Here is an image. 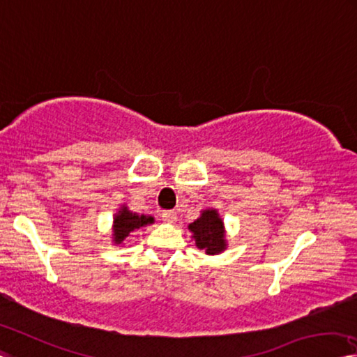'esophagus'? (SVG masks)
<instances>
[{
    "mask_svg": "<svg viewBox=\"0 0 357 357\" xmlns=\"http://www.w3.org/2000/svg\"><path fill=\"white\" fill-rule=\"evenodd\" d=\"M162 219L165 220V222H174V220H176V213L174 211H172V209H167V211H163L162 213Z\"/></svg>",
    "mask_w": 357,
    "mask_h": 357,
    "instance_id": "1",
    "label": "esophagus"
}]
</instances>
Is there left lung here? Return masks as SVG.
Segmentation results:
<instances>
[{
    "instance_id": "obj_1",
    "label": "left lung",
    "mask_w": 357,
    "mask_h": 357,
    "mask_svg": "<svg viewBox=\"0 0 357 357\" xmlns=\"http://www.w3.org/2000/svg\"><path fill=\"white\" fill-rule=\"evenodd\" d=\"M189 230L192 231V238L195 240L197 248L206 254L214 256L227 248L224 222L216 209H203L200 218L189 224Z\"/></svg>"
}]
</instances>
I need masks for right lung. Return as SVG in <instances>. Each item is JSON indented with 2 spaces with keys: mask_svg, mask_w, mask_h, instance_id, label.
<instances>
[{
  "mask_svg": "<svg viewBox=\"0 0 357 357\" xmlns=\"http://www.w3.org/2000/svg\"><path fill=\"white\" fill-rule=\"evenodd\" d=\"M152 222H154V218L152 216L137 214L130 211V209L123 205L114 216V225H112V241H114L116 245H121V243L126 240L132 231L143 229Z\"/></svg>",
  "mask_w": 357,
  "mask_h": 357,
  "instance_id": "right-lung-1",
  "label": "right lung"
}]
</instances>
